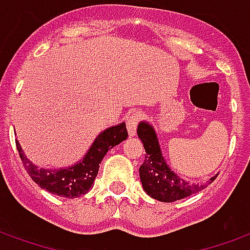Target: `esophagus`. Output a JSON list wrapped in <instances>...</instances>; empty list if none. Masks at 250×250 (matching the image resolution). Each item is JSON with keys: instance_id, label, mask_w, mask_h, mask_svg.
I'll return each mask as SVG.
<instances>
[{"instance_id": "obj_1", "label": "esophagus", "mask_w": 250, "mask_h": 250, "mask_svg": "<svg viewBox=\"0 0 250 250\" xmlns=\"http://www.w3.org/2000/svg\"><path fill=\"white\" fill-rule=\"evenodd\" d=\"M142 119V115L140 112H132L129 114L127 119H125V125H127V129H128V133L131 136H133L136 133V129H138L139 122Z\"/></svg>"}]
</instances>
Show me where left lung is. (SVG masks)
I'll return each instance as SVG.
<instances>
[{
	"mask_svg": "<svg viewBox=\"0 0 250 250\" xmlns=\"http://www.w3.org/2000/svg\"><path fill=\"white\" fill-rule=\"evenodd\" d=\"M138 135L143 142L146 153L144 163L139 169L140 180L146 193L153 199L160 202H174L184 199L198 191H202L218 177H212L205 185L188 184L177 176L176 173H173L170 167H167L161 155L157 136L148 123L142 122L138 125Z\"/></svg>",
	"mask_w": 250,
	"mask_h": 250,
	"instance_id": "8db88e82",
	"label": "left lung"
}]
</instances>
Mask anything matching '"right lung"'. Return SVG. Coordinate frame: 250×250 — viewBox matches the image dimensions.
<instances>
[{"instance_id":"obj_1","label":"right lung","mask_w":250,"mask_h":250,"mask_svg":"<svg viewBox=\"0 0 250 250\" xmlns=\"http://www.w3.org/2000/svg\"><path fill=\"white\" fill-rule=\"evenodd\" d=\"M127 136L128 132L125 128V123L110 127L98 135V138L95 139V142L93 143V146L81 163L68 169L59 170L39 169L23 155V150L19 146L18 140H15V144L24 169L35 184L51 194L72 199L89 191L91 185L94 184L101 161L107 153V150L125 140Z\"/></svg>"}]
</instances>
